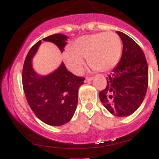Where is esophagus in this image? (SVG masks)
Wrapping results in <instances>:
<instances>
[{"label":"esophagus","instance_id":"obj_1","mask_svg":"<svg viewBox=\"0 0 159 159\" xmlns=\"http://www.w3.org/2000/svg\"><path fill=\"white\" fill-rule=\"evenodd\" d=\"M93 77H90V78H86L85 79V82H90L91 81H93Z\"/></svg>","mask_w":159,"mask_h":159}]
</instances>
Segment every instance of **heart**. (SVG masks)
I'll list each match as a JSON object with an SVG mask.
<instances>
[{"instance_id":"b5f03b06","label":"heart","mask_w":159,"mask_h":159,"mask_svg":"<svg viewBox=\"0 0 159 159\" xmlns=\"http://www.w3.org/2000/svg\"><path fill=\"white\" fill-rule=\"evenodd\" d=\"M122 43L114 32L97 33L78 37L63 53L66 66L75 74L81 73L85 66L84 58L89 65L99 71L113 69L120 61Z\"/></svg>"}]
</instances>
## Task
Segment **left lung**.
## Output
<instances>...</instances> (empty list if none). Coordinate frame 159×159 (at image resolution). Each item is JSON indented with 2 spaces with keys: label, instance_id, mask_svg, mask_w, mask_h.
I'll return each instance as SVG.
<instances>
[{
  "label": "left lung",
  "instance_id": "left-lung-1",
  "mask_svg": "<svg viewBox=\"0 0 159 159\" xmlns=\"http://www.w3.org/2000/svg\"><path fill=\"white\" fill-rule=\"evenodd\" d=\"M116 33L123 44L121 59L107 78L99 98L111 114L126 116L143 102L148 87V66L139 45L126 34Z\"/></svg>",
  "mask_w": 159,
  "mask_h": 159
}]
</instances>
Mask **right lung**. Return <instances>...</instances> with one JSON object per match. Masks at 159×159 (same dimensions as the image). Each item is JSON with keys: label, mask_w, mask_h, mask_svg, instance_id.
<instances>
[{"label": "right lung", "mask_w": 159, "mask_h": 159, "mask_svg": "<svg viewBox=\"0 0 159 159\" xmlns=\"http://www.w3.org/2000/svg\"><path fill=\"white\" fill-rule=\"evenodd\" d=\"M68 36L53 34L43 39L55 44L63 52ZM42 40L29 51L22 70V84L27 103L33 112L43 123L60 126L70 121L78 104V89L85 78L69 72L64 63L47 75H39L32 66V59Z\"/></svg>", "instance_id": "1"}]
</instances>
